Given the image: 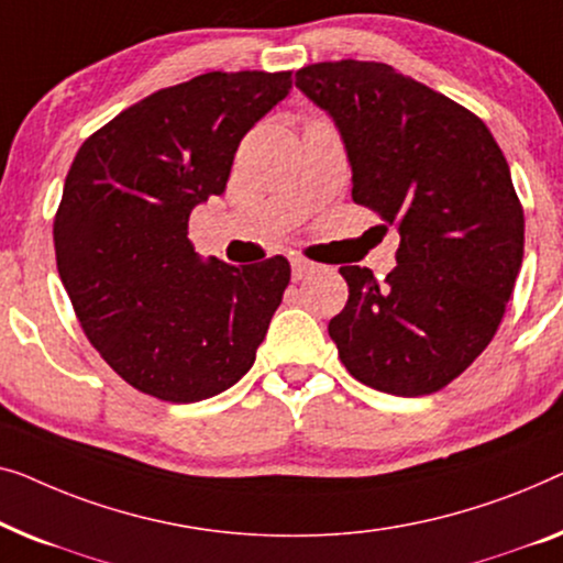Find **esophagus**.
Returning <instances> with one entry per match:
<instances>
[{
  "instance_id": "1",
  "label": "esophagus",
  "mask_w": 563,
  "mask_h": 563,
  "mask_svg": "<svg viewBox=\"0 0 563 563\" xmlns=\"http://www.w3.org/2000/svg\"><path fill=\"white\" fill-rule=\"evenodd\" d=\"M290 267H292V280H303L306 275L313 271V263H308L303 257H292Z\"/></svg>"
}]
</instances>
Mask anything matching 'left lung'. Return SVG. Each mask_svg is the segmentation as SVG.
I'll return each mask as SVG.
<instances>
[{
    "label": "left lung",
    "instance_id": "obj_1",
    "mask_svg": "<svg viewBox=\"0 0 563 563\" xmlns=\"http://www.w3.org/2000/svg\"><path fill=\"white\" fill-rule=\"evenodd\" d=\"M296 86L342 132L354 203L400 232L385 280L339 267V360L379 393H437L487 350L516 288L526 219L508 161L477 114L387 63H311Z\"/></svg>",
    "mask_w": 563,
    "mask_h": 563
}]
</instances>
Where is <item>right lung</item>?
I'll use <instances>...</instances> for the list:
<instances>
[{
  "label": "right lung",
  "instance_id": "add662e5",
  "mask_svg": "<svg viewBox=\"0 0 563 563\" xmlns=\"http://www.w3.org/2000/svg\"><path fill=\"white\" fill-rule=\"evenodd\" d=\"M290 84V70H211L126 107L78 147L55 263L86 339L134 390L196 402L255 364L290 263H201L188 219L224 194L242 137Z\"/></svg>",
  "mask_w": 563,
  "mask_h": 563
}]
</instances>
